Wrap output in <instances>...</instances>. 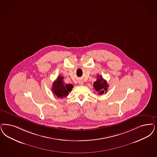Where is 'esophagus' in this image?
<instances>
[{
  "label": "esophagus",
  "mask_w": 157,
  "mask_h": 157,
  "mask_svg": "<svg viewBox=\"0 0 157 157\" xmlns=\"http://www.w3.org/2000/svg\"><path fill=\"white\" fill-rule=\"evenodd\" d=\"M79 85H83V82L82 81H79Z\"/></svg>",
  "instance_id": "1"
}]
</instances>
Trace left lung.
<instances>
[{"label":"left lung","mask_w":157,"mask_h":157,"mask_svg":"<svg viewBox=\"0 0 157 157\" xmlns=\"http://www.w3.org/2000/svg\"><path fill=\"white\" fill-rule=\"evenodd\" d=\"M93 87L96 91L98 92V94H103L107 92L108 85L107 81L102 78V76H98V79L93 83Z\"/></svg>","instance_id":"1"}]
</instances>
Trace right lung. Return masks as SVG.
<instances>
[{"label":"right lung","instance_id":"obj_1","mask_svg":"<svg viewBox=\"0 0 157 157\" xmlns=\"http://www.w3.org/2000/svg\"><path fill=\"white\" fill-rule=\"evenodd\" d=\"M73 85L71 84H64L63 77L59 76L53 82L52 92L59 98H65L68 95V93L72 90Z\"/></svg>","mask_w":157,"mask_h":157}]
</instances>
